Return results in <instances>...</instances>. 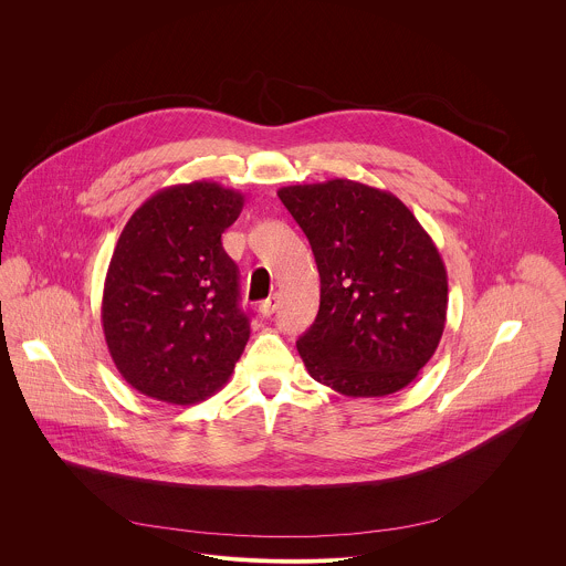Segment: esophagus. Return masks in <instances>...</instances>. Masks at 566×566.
<instances>
[{
    "instance_id": "esophagus-1",
    "label": "esophagus",
    "mask_w": 566,
    "mask_h": 566,
    "mask_svg": "<svg viewBox=\"0 0 566 566\" xmlns=\"http://www.w3.org/2000/svg\"><path fill=\"white\" fill-rule=\"evenodd\" d=\"M279 310V296L276 294H272L270 298H265L263 303H261V307H259V312H261V316H272L274 312Z\"/></svg>"
}]
</instances>
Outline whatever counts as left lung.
Segmentation results:
<instances>
[{"label":"left lung","mask_w":566,"mask_h":566,"mask_svg":"<svg viewBox=\"0 0 566 566\" xmlns=\"http://www.w3.org/2000/svg\"><path fill=\"white\" fill-rule=\"evenodd\" d=\"M279 198L307 235L321 310L298 353L310 375L344 397H386L411 384L447 323L442 256L390 191L333 178Z\"/></svg>","instance_id":"obj_1"}]
</instances>
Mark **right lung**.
<instances>
[{
  "mask_svg": "<svg viewBox=\"0 0 566 566\" xmlns=\"http://www.w3.org/2000/svg\"><path fill=\"white\" fill-rule=\"evenodd\" d=\"M243 196L218 182L174 185L126 222L108 263L102 326L119 375L163 403L216 395L250 337L240 270L222 233Z\"/></svg>",
  "mask_w": 566,
  "mask_h": 566,
  "instance_id": "right-lung-1",
  "label": "right lung"
}]
</instances>
